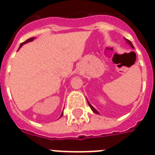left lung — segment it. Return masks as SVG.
<instances>
[{
    "instance_id": "obj_1",
    "label": "left lung",
    "mask_w": 155,
    "mask_h": 155,
    "mask_svg": "<svg viewBox=\"0 0 155 155\" xmlns=\"http://www.w3.org/2000/svg\"><path fill=\"white\" fill-rule=\"evenodd\" d=\"M126 41H127V43L129 44L130 46H131L132 48H134V47H133V44H132V42H131V41H130L129 40H126ZM88 105H89V106H90L91 110H93V111L94 112V113H96V114H99V112L97 111V110L95 109V108H94V107H93V106H92V105H91V104L89 103V102H88Z\"/></svg>"
}]
</instances>
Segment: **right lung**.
<instances>
[{
	"instance_id": "obj_1",
	"label": "right lung",
	"mask_w": 155,
	"mask_h": 155,
	"mask_svg": "<svg viewBox=\"0 0 155 155\" xmlns=\"http://www.w3.org/2000/svg\"><path fill=\"white\" fill-rule=\"evenodd\" d=\"M33 40H34V37H32V38H30V39H28V40H27V41H24V42H22V43L21 44V45H20V47H22V45H24V44L28 43V42H30V41H32ZM20 47H19V48H20ZM62 114H63V112H62V114H61V116H62Z\"/></svg>"
}]
</instances>
